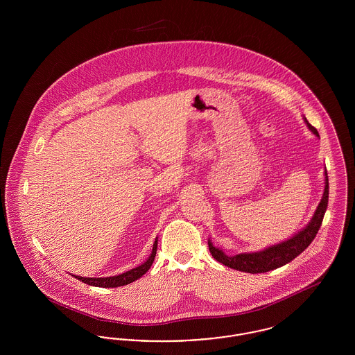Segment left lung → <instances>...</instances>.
<instances>
[{"label":"left lung","mask_w":355,"mask_h":355,"mask_svg":"<svg viewBox=\"0 0 355 355\" xmlns=\"http://www.w3.org/2000/svg\"><path fill=\"white\" fill-rule=\"evenodd\" d=\"M304 121H306V119H304ZM306 123L314 135H318V132L314 126H311L307 121H306ZM324 175H326L324 177V191H323L321 202H320L315 213H314V217L311 218L309 225L304 227L302 232H300L298 234H295L293 238L287 239L285 242L274 245V246L268 248L262 252L236 254L233 257H229L220 249L214 248L213 243L209 239V242H207L209 250H210L211 255L214 257V259H217L218 262H220L225 266H227V268L243 271V272L258 274V272H266V271L278 269V268L288 263L290 261H293L295 257H298L314 241V238H315L320 227H321L324 211L327 209L329 178H327V171L326 170H324Z\"/></svg>","instance_id":"8db88e82"}]
</instances>
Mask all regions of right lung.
Instances as JSON below:
<instances>
[{
  "instance_id": "right-lung-1",
  "label": "right lung",
  "mask_w": 355,
  "mask_h": 355,
  "mask_svg": "<svg viewBox=\"0 0 355 355\" xmlns=\"http://www.w3.org/2000/svg\"><path fill=\"white\" fill-rule=\"evenodd\" d=\"M155 253H157V239L153 245V252L150 254V257L148 258V261L139 266H137L132 270L126 271V272H122L119 275H114V277H106V278H85V277H77V275H73L76 277L77 279H80L81 282H84L86 285H90V286L97 287H119L125 286L128 284H132L135 282V279L141 278L146 271L150 269V266L153 265V261L155 258Z\"/></svg>"
}]
</instances>
